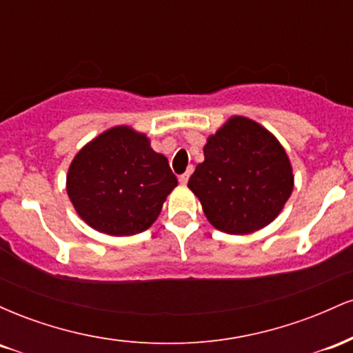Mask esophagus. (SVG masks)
<instances>
[{"mask_svg": "<svg viewBox=\"0 0 353 353\" xmlns=\"http://www.w3.org/2000/svg\"><path fill=\"white\" fill-rule=\"evenodd\" d=\"M189 176H190V171H188V172H184L182 174V176H179V182L181 184H188V181H189Z\"/></svg>", "mask_w": 353, "mask_h": 353, "instance_id": "34e87169", "label": "esophagus"}]
</instances>
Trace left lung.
Instances as JSON below:
<instances>
[{"label": "left lung", "mask_w": 353, "mask_h": 353, "mask_svg": "<svg viewBox=\"0 0 353 353\" xmlns=\"http://www.w3.org/2000/svg\"><path fill=\"white\" fill-rule=\"evenodd\" d=\"M188 185L214 228L250 234L279 216L294 176L279 141L255 121L234 116L208 139L204 163Z\"/></svg>", "instance_id": "1"}]
</instances>
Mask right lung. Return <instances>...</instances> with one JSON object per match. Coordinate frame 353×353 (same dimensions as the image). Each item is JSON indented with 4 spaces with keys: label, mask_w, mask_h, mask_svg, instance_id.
Returning a JSON list of instances; mask_svg holds the SVG:
<instances>
[{
    "label": "right lung",
    "mask_w": 353,
    "mask_h": 353,
    "mask_svg": "<svg viewBox=\"0 0 353 353\" xmlns=\"http://www.w3.org/2000/svg\"><path fill=\"white\" fill-rule=\"evenodd\" d=\"M177 179L144 134L117 125L76 154L68 196L81 219L98 232L132 236L149 229Z\"/></svg>",
    "instance_id": "right-lung-1"
}]
</instances>
